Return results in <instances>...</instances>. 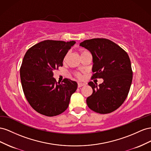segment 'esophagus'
I'll use <instances>...</instances> for the list:
<instances>
[{
  "label": "esophagus",
  "mask_w": 151,
  "mask_h": 151,
  "mask_svg": "<svg viewBox=\"0 0 151 151\" xmlns=\"http://www.w3.org/2000/svg\"><path fill=\"white\" fill-rule=\"evenodd\" d=\"M85 84V83H78V87L80 88V87H83V86H84Z\"/></svg>",
  "instance_id": "obj_1"
}]
</instances>
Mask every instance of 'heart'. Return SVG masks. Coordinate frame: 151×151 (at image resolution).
I'll use <instances>...</instances> for the list:
<instances>
[{
  "instance_id": "1",
  "label": "heart",
  "mask_w": 151,
  "mask_h": 151,
  "mask_svg": "<svg viewBox=\"0 0 151 151\" xmlns=\"http://www.w3.org/2000/svg\"><path fill=\"white\" fill-rule=\"evenodd\" d=\"M85 52H87V51L82 50H81L80 54H84V53H85ZM67 56H68V54H66L65 56H64V61H65L66 58H67ZM76 77H78V78H81V77H82V76H81V75L80 74V73H76Z\"/></svg>"
}]
</instances>
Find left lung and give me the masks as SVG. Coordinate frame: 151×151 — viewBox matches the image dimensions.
I'll use <instances>...</instances> for the list:
<instances>
[{"mask_svg":"<svg viewBox=\"0 0 151 151\" xmlns=\"http://www.w3.org/2000/svg\"><path fill=\"white\" fill-rule=\"evenodd\" d=\"M80 45L92 55L94 73L92 78H102V83L90 81L93 93L87 97L90 109L100 114L110 113L122 105L130 90L133 72L128 54L118 45L106 38H93Z\"/></svg>","mask_w":151,"mask_h":151,"instance_id":"left-lung-1","label":"left lung"}]
</instances>
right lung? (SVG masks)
<instances>
[{
	"label": "right lung",
	"mask_w": 151,
	"mask_h": 151,
	"mask_svg": "<svg viewBox=\"0 0 151 151\" xmlns=\"http://www.w3.org/2000/svg\"><path fill=\"white\" fill-rule=\"evenodd\" d=\"M75 43L47 40L26 52L20 68L21 85L26 99L38 113L54 116L68 108L78 84L68 78L57 82L53 72L63 66L64 56Z\"/></svg>",
	"instance_id": "add662e5"
}]
</instances>
